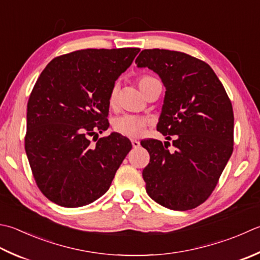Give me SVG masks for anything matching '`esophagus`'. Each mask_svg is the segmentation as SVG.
<instances>
[{
	"mask_svg": "<svg viewBox=\"0 0 260 260\" xmlns=\"http://www.w3.org/2000/svg\"><path fill=\"white\" fill-rule=\"evenodd\" d=\"M132 145H133L134 149H137V147H140V142L136 141V140H132Z\"/></svg>",
	"mask_w": 260,
	"mask_h": 260,
	"instance_id": "34e87169",
	"label": "esophagus"
}]
</instances>
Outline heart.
Segmentation results:
<instances>
[{
	"instance_id": "obj_1",
	"label": "heart",
	"mask_w": 260,
	"mask_h": 260,
	"mask_svg": "<svg viewBox=\"0 0 260 260\" xmlns=\"http://www.w3.org/2000/svg\"><path fill=\"white\" fill-rule=\"evenodd\" d=\"M157 81L153 76L150 75H141L139 79H137V84H139V88L141 89L143 94L146 93L147 89L150 88V85ZM117 104V88L111 89L109 96H108V105L110 108H114ZM147 121L146 118L141 116L136 115H123L116 118L114 121V129L117 133L124 134L129 137H140L142 134L144 133L146 128Z\"/></svg>"
}]
</instances>
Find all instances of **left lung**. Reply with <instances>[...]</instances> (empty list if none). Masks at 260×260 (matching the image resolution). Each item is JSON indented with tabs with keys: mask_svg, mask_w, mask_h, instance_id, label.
Masks as SVG:
<instances>
[{
	"mask_svg": "<svg viewBox=\"0 0 260 260\" xmlns=\"http://www.w3.org/2000/svg\"><path fill=\"white\" fill-rule=\"evenodd\" d=\"M135 63L159 74L166 86L156 129L175 147L170 152L169 142H141L150 153L142 174L146 191L170 210H191L211 196L232 154L231 100L211 66L188 54L144 49Z\"/></svg>",
	"mask_w": 260,
	"mask_h": 260,
	"instance_id": "left-lung-1",
	"label": "left lung"
}]
</instances>
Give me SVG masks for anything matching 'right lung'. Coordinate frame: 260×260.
Here are the masks:
<instances>
[{"mask_svg": "<svg viewBox=\"0 0 260 260\" xmlns=\"http://www.w3.org/2000/svg\"><path fill=\"white\" fill-rule=\"evenodd\" d=\"M140 48L81 49L46 66L27 105L24 149L40 191L55 204L80 207L109 189L132 149L108 128V96ZM96 143L92 144L90 139Z\"/></svg>", "mask_w": 260, "mask_h": 260, "instance_id": "obj_1", "label": "right lung"}]
</instances>
